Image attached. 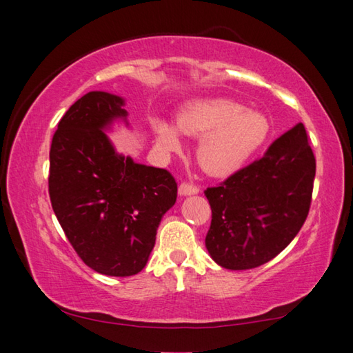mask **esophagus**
Masks as SVG:
<instances>
[{"label":"esophagus","instance_id":"34e87169","mask_svg":"<svg viewBox=\"0 0 353 353\" xmlns=\"http://www.w3.org/2000/svg\"><path fill=\"white\" fill-rule=\"evenodd\" d=\"M199 193V187L193 182H182L179 187V194L187 196V194H196Z\"/></svg>","mask_w":353,"mask_h":353}]
</instances>
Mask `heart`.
Returning a JSON list of instances; mask_svg holds the SVG:
<instances>
[{
    "label": "heart",
    "instance_id": "obj_1",
    "mask_svg": "<svg viewBox=\"0 0 353 353\" xmlns=\"http://www.w3.org/2000/svg\"><path fill=\"white\" fill-rule=\"evenodd\" d=\"M183 134L202 139L198 160L213 176H227L246 162L265 141L270 123L256 112L230 99H202L188 104L177 118ZM159 145L168 151L181 148L177 129L162 118L152 119Z\"/></svg>",
    "mask_w": 353,
    "mask_h": 353
}]
</instances>
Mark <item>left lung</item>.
<instances>
[{"mask_svg": "<svg viewBox=\"0 0 353 353\" xmlns=\"http://www.w3.org/2000/svg\"><path fill=\"white\" fill-rule=\"evenodd\" d=\"M316 159L303 124L218 187L204 193L212 224L205 246L225 270H252L277 256L292 241L312 205Z\"/></svg>", "mask_w": 353, "mask_h": 353, "instance_id": "1", "label": "left lung"}]
</instances>
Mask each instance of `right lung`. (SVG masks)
Instances as JSON below:
<instances>
[{
    "label": "right lung",
    "mask_w": 353,
    "mask_h": 353,
    "mask_svg": "<svg viewBox=\"0 0 353 353\" xmlns=\"http://www.w3.org/2000/svg\"><path fill=\"white\" fill-rule=\"evenodd\" d=\"M126 99L88 92L52 135L48 191L52 210L81 260L99 274L128 277L146 266L163 214L174 205L170 171L118 155L104 134L128 115Z\"/></svg>",
    "instance_id": "obj_1"
}]
</instances>
